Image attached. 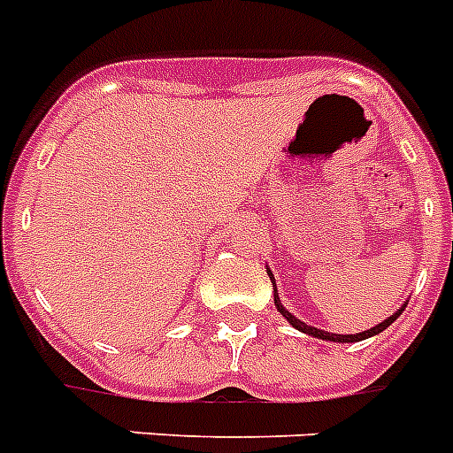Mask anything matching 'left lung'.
I'll return each mask as SVG.
<instances>
[{"label": "left lung", "mask_w": 453, "mask_h": 453, "mask_svg": "<svg viewBox=\"0 0 453 453\" xmlns=\"http://www.w3.org/2000/svg\"><path fill=\"white\" fill-rule=\"evenodd\" d=\"M267 273H269V280H272V285H273V303H276V311H279V313L283 315L285 320L290 322V325L295 326V329H299V332L309 334V336H313V338H322V341H332V343H357V341H366V338H371V336H378L380 332H385L387 326H389L391 322L396 320L398 315H401L403 311H405V303H403L401 309H396V313H391L389 318H387V320L378 322V325L371 326V329H366V332H359V334H332V332H325V329H318V326L306 325V322H302V320H299V318H295V315H292L290 311L285 309L283 303H280L279 288H276V279H273L272 269H267Z\"/></svg>", "instance_id": "1"}]
</instances>
